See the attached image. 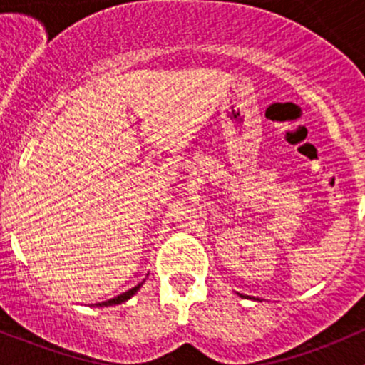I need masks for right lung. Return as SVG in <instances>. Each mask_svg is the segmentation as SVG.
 Wrapping results in <instances>:
<instances>
[{
	"instance_id": "1",
	"label": "right lung",
	"mask_w": 365,
	"mask_h": 365,
	"mask_svg": "<svg viewBox=\"0 0 365 365\" xmlns=\"http://www.w3.org/2000/svg\"><path fill=\"white\" fill-rule=\"evenodd\" d=\"M139 288H141V284L135 286V288H132V289H128V292H127V293H123V295H120V297H116V298H111V300L104 302V304H101V305H104V307H109V305H118V304H121V302L128 300V298H130L132 295H134V293L138 292Z\"/></svg>"
}]
</instances>
